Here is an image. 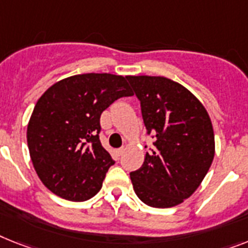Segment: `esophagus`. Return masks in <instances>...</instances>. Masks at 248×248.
Segmentation results:
<instances>
[{
  "mask_svg": "<svg viewBox=\"0 0 248 248\" xmlns=\"http://www.w3.org/2000/svg\"><path fill=\"white\" fill-rule=\"evenodd\" d=\"M115 152H116V155H118V156H122L123 152H124V147H122V148H118Z\"/></svg>",
  "mask_w": 248,
  "mask_h": 248,
  "instance_id": "34e87169",
  "label": "esophagus"
}]
</instances>
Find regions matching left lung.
<instances>
[{
  "label": "left lung",
  "mask_w": 248,
  "mask_h": 248,
  "mask_svg": "<svg viewBox=\"0 0 248 248\" xmlns=\"http://www.w3.org/2000/svg\"><path fill=\"white\" fill-rule=\"evenodd\" d=\"M126 79L140 102L147 134L155 139L142 167L129 173L133 187L147 205L171 208L198 189L212 165V122L202 102L180 83L151 76Z\"/></svg>",
  "instance_id": "obj_1"
}]
</instances>
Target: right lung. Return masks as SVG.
<instances>
[{
    "label": "right lung",
    "instance_id": "add662e5",
    "mask_svg": "<svg viewBox=\"0 0 248 248\" xmlns=\"http://www.w3.org/2000/svg\"><path fill=\"white\" fill-rule=\"evenodd\" d=\"M126 77L86 73L62 79L36 102L28 147L39 179L55 195L85 202L99 193L115 161L100 142V116L132 96Z\"/></svg>",
    "mask_w": 248,
    "mask_h": 248
}]
</instances>
